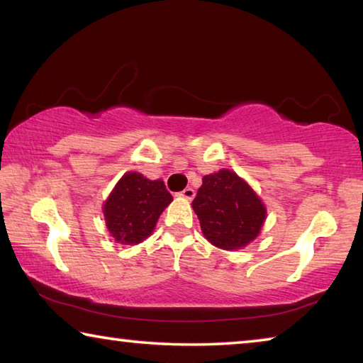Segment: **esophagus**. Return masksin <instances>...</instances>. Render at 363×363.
Instances as JSON below:
<instances>
[{"label":"esophagus","mask_w":363,"mask_h":363,"mask_svg":"<svg viewBox=\"0 0 363 363\" xmlns=\"http://www.w3.org/2000/svg\"><path fill=\"white\" fill-rule=\"evenodd\" d=\"M179 195L182 196V199H186V200H192L194 196H195V190L192 187H187V189H184Z\"/></svg>","instance_id":"esophagus-1"}]
</instances>
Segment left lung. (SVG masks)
Segmentation results:
<instances>
[{
	"label": "left lung",
	"mask_w": 363,
	"mask_h": 363,
	"mask_svg": "<svg viewBox=\"0 0 363 363\" xmlns=\"http://www.w3.org/2000/svg\"><path fill=\"white\" fill-rule=\"evenodd\" d=\"M192 208L208 242L223 250H238L255 240L266 219L259 196L229 169L201 179Z\"/></svg>",
	"instance_id": "left-lung-1"
}]
</instances>
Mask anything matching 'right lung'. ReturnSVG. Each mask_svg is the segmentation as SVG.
<instances>
[{
	"label": "right lung",
	"mask_w": 363,
	"mask_h": 363,
	"mask_svg": "<svg viewBox=\"0 0 363 363\" xmlns=\"http://www.w3.org/2000/svg\"><path fill=\"white\" fill-rule=\"evenodd\" d=\"M173 196L163 181H150L139 173L120 179L104 205L108 232L116 242L136 245L152 233L160 214Z\"/></svg>",
	"instance_id": "obj_1"
}]
</instances>
